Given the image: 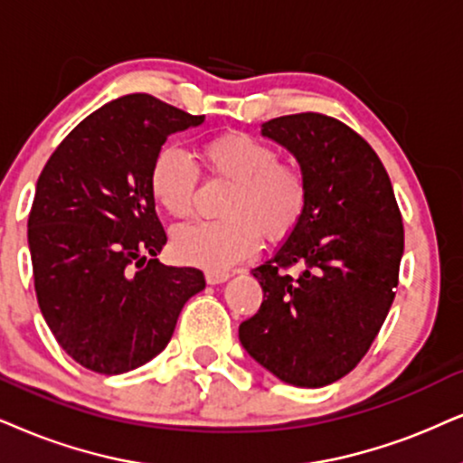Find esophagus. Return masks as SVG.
Returning <instances> with one entry per match:
<instances>
[{"instance_id":"1","label":"esophagus","mask_w":463,"mask_h":463,"mask_svg":"<svg viewBox=\"0 0 463 463\" xmlns=\"http://www.w3.org/2000/svg\"><path fill=\"white\" fill-rule=\"evenodd\" d=\"M207 282L209 284H222L231 278V271H220V269H207Z\"/></svg>"}]
</instances>
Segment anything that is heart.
<instances>
[{
	"label": "heart",
	"mask_w": 463,
	"mask_h": 463,
	"mask_svg": "<svg viewBox=\"0 0 463 463\" xmlns=\"http://www.w3.org/2000/svg\"><path fill=\"white\" fill-rule=\"evenodd\" d=\"M209 173L232 181L222 213L226 218L196 222L175 232V250L184 260L209 269H228L248 259L260 232L271 241L288 237L307 209V179L262 140L226 132L204 140L198 149ZM198 168L188 154L164 147L149 173L156 203L175 220L190 218L198 188Z\"/></svg>",
	"instance_id": "obj_1"
}]
</instances>
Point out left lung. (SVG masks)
<instances>
[{"label":"left lung","mask_w":463,"mask_h":463,"mask_svg":"<svg viewBox=\"0 0 463 463\" xmlns=\"http://www.w3.org/2000/svg\"><path fill=\"white\" fill-rule=\"evenodd\" d=\"M262 134L299 160L309 198L299 226L251 269L262 303L239 325V339L284 383L325 387L359 365L387 318L400 282L402 213L376 151L335 117H275Z\"/></svg>","instance_id":"1"}]
</instances>
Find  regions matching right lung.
<instances>
[{
    "mask_svg": "<svg viewBox=\"0 0 463 463\" xmlns=\"http://www.w3.org/2000/svg\"><path fill=\"white\" fill-rule=\"evenodd\" d=\"M203 119L130 93L85 117L40 173L27 220L38 306L87 370L110 376L154 359L204 288L201 269L156 259L166 232L149 188L168 134Z\"/></svg>",
    "mask_w": 463,
    "mask_h": 463,
    "instance_id": "add662e5",
    "label": "right lung"
}]
</instances>
